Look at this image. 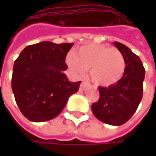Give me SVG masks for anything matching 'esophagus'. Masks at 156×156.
Wrapping results in <instances>:
<instances>
[{"mask_svg":"<svg viewBox=\"0 0 156 156\" xmlns=\"http://www.w3.org/2000/svg\"><path fill=\"white\" fill-rule=\"evenodd\" d=\"M87 86V84H86V82H84V81H82L81 83V86H80V89L81 90H84L85 89V87Z\"/></svg>","mask_w":156,"mask_h":156,"instance_id":"34e87169","label":"esophagus"}]
</instances>
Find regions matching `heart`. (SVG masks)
Returning <instances> with one entry per match:
<instances>
[{
    "label": "heart",
    "mask_w": 156,
    "mask_h": 156,
    "mask_svg": "<svg viewBox=\"0 0 156 156\" xmlns=\"http://www.w3.org/2000/svg\"><path fill=\"white\" fill-rule=\"evenodd\" d=\"M67 63L78 75L89 70L91 81L101 87L115 84L122 77L126 69L122 52L115 48L100 44L82 46L75 55L67 57Z\"/></svg>",
    "instance_id": "b5f03b06"
}]
</instances>
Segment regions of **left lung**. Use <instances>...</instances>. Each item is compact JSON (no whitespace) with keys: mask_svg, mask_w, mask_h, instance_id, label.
<instances>
[{"mask_svg":"<svg viewBox=\"0 0 156 156\" xmlns=\"http://www.w3.org/2000/svg\"><path fill=\"white\" fill-rule=\"evenodd\" d=\"M126 62L122 77L114 85L99 87V100L92 104L94 116L102 122L120 126L127 122L137 109L143 94L145 69L139 56L127 46L115 41Z\"/></svg>","mask_w":156,"mask_h":156,"instance_id":"8db88e82","label":"left lung"}]
</instances>
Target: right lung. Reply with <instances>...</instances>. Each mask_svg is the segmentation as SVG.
<instances>
[{
    "mask_svg": "<svg viewBox=\"0 0 156 156\" xmlns=\"http://www.w3.org/2000/svg\"><path fill=\"white\" fill-rule=\"evenodd\" d=\"M74 43L41 41L26 47L15 60L12 90L21 114L34 122L49 121L62 111L81 81L71 82L63 73L66 55Z\"/></svg>",
    "mask_w": 156,
    "mask_h": 156,
    "instance_id": "add662e5",
    "label": "right lung"
}]
</instances>
